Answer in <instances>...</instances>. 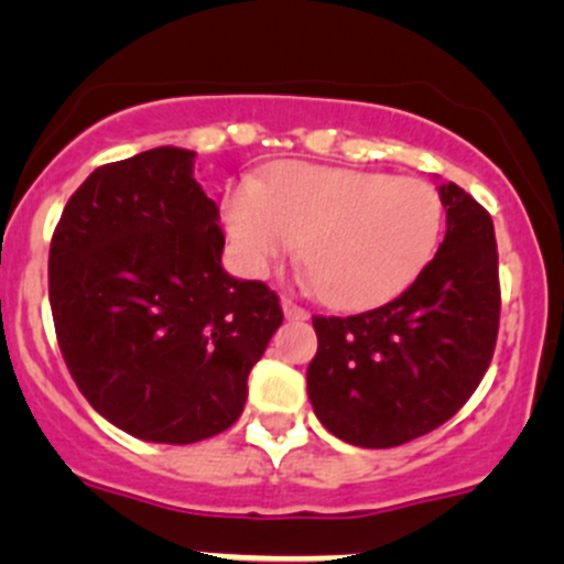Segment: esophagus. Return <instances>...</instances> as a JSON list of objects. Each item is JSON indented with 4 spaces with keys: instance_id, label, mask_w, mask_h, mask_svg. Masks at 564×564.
<instances>
[{
    "instance_id": "obj_1",
    "label": "esophagus",
    "mask_w": 564,
    "mask_h": 564,
    "mask_svg": "<svg viewBox=\"0 0 564 564\" xmlns=\"http://www.w3.org/2000/svg\"><path fill=\"white\" fill-rule=\"evenodd\" d=\"M281 308H283V316H286L289 322H305V318H308V311L300 308V305L289 297L281 300Z\"/></svg>"
}]
</instances>
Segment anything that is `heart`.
Returning a JSON list of instances; mask_svg holds the SVG:
<instances>
[{
  "instance_id": "b5f03b06",
  "label": "heart",
  "mask_w": 564,
  "mask_h": 564,
  "mask_svg": "<svg viewBox=\"0 0 564 564\" xmlns=\"http://www.w3.org/2000/svg\"><path fill=\"white\" fill-rule=\"evenodd\" d=\"M440 193L429 182L362 169L292 163L267 185L226 198V229L250 275H264L297 242L314 289L335 308H371L401 294L434 256Z\"/></svg>"
}]
</instances>
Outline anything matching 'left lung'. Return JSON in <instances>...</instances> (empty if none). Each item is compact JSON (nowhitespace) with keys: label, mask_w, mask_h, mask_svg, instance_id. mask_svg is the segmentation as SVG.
I'll return each instance as SVG.
<instances>
[{"label":"left lung","mask_w":564,"mask_h":564,"mask_svg":"<svg viewBox=\"0 0 564 564\" xmlns=\"http://www.w3.org/2000/svg\"><path fill=\"white\" fill-rule=\"evenodd\" d=\"M447 231L417 281L357 316H314L308 398L318 423L357 447H398L453 417L480 384L499 329L491 215L440 185Z\"/></svg>","instance_id":"8db88e82"}]
</instances>
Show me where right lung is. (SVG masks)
<instances>
[{
  "label": "right lung",
  "mask_w": 564,
  "mask_h": 564,
  "mask_svg": "<svg viewBox=\"0 0 564 564\" xmlns=\"http://www.w3.org/2000/svg\"><path fill=\"white\" fill-rule=\"evenodd\" d=\"M193 161L155 147L95 169L48 253L56 340L78 390L124 434L163 445L235 425L283 322L275 292L220 264L218 204Z\"/></svg>",
  "instance_id": "add662e5"
}]
</instances>
